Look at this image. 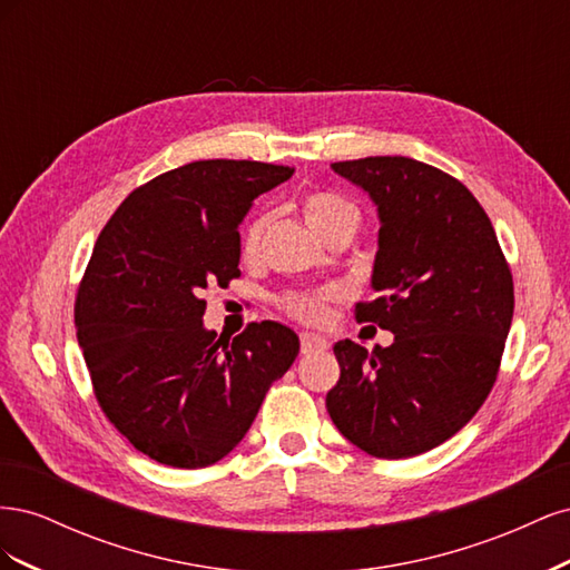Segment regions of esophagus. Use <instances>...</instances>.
I'll list each match as a JSON object with an SVG mask.
<instances>
[{
  "mask_svg": "<svg viewBox=\"0 0 570 570\" xmlns=\"http://www.w3.org/2000/svg\"><path fill=\"white\" fill-rule=\"evenodd\" d=\"M299 340H302V354L325 352L327 347H331V342H327L323 335H316V333H302Z\"/></svg>",
  "mask_w": 570,
  "mask_h": 570,
  "instance_id": "1",
  "label": "esophagus"
}]
</instances>
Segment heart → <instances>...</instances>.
Instances as JSON below:
<instances>
[{
	"label": "heart",
	"mask_w": 570,
	"mask_h": 570,
	"mask_svg": "<svg viewBox=\"0 0 570 570\" xmlns=\"http://www.w3.org/2000/svg\"><path fill=\"white\" fill-rule=\"evenodd\" d=\"M299 209L306 226L312 228L323 243L333 235H354L361 223L358 206L344 195L333 193V189H312V193H306L302 197ZM268 223V214H256L243 228V235H239V256H243L245 262H256L258 254H262ZM325 304L327 295H289L283 302L285 312L304 323H321L327 314Z\"/></svg>",
	"instance_id": "obj_1"
}]
</instances>
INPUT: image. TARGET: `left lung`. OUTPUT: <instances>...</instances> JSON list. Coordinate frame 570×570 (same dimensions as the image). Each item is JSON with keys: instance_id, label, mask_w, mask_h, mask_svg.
<instances>
[{"instance_id": "obj_1", "label": "left lung", "mask_w": 570, "mask_h": 570, "mask_svg": "<svg viewBox=\"0 0 570 570\" xmlns=\"http://www.w3.org/2000/svg\"><path fill=\"white\" fill-rule=\"evenodd\" d=\"M381 218L371 285L356 321L394 335L368 354L333 352L325 406L340 433L377 459L423 454L469 423L497 381L513 318V278L485 209L444 170L406 157L333 164Z\"/></svg>"}]
</instances>
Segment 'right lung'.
<instances>
[{"label": "right lung", "instance_id": "right-lung-1", "mask_svg": "<svg viewBox=\"0 0 570 570\" xmlns=\"http://www.w3.org/2000/svg\"><path fill=\"white\" fill-rule=\"evenodd\" d=\"M295 168L209 159L166 170L124 199L78 287L76 327L95 396L137 452L204 469L247 435L268 387L299 354L275 321L223 342L206 331L209 285L239 275L252 202Z\"/></svg>", "mask_w": 570, "mask_h": 570}]
</instances>
